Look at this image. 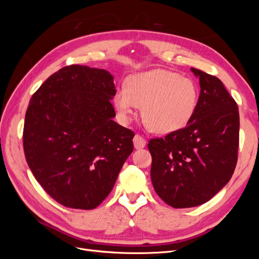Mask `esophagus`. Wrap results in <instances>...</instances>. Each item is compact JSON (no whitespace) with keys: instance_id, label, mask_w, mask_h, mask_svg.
Masks as SVG:
<instances>
[{"instance_id":"obj_1","label":"esophagus","mask_w":259,"mask_h":259,"mask_svg":"<svg viewBox=\"0 0 259 259\" xmlns=\"http://www.w3.org/2000/svg\"><path fill=\"white\" fill-rule=\"evenodd\" d=\"M133 142H134V146L136 149H143L146 146V140L144 137H142L140 135H135L134 139H133Z\"/></svg>"}]
</instances>
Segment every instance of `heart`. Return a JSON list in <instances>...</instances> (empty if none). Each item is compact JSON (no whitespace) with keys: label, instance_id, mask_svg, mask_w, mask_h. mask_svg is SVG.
<instances>
[{"label":"heart","instance_id":"b5f03b06","mask_svg":"<svg viewBox=\"0 0 259 259\" xmlns=\"http://www.w3.org/2000/svg\"><path fill=\"white\" fill-rule=\"evenodd\" d=\"M199 90L189 77L164 69H153L131 75L127 88L114 95V106L123 120H127L142 106L145 124L154 133L167 134L186 126L195 111Z\"/></svg>","mask_w":259,"mask_h":259}]
</instances>
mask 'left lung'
Masks as SVG:
<instances>
[{
    "label": "left lung",
    "mask_w": 259,
    "mask_h": 259,
    "mask_svg": "<svg viewBox=\"0 0 259 259\" xmlns=\"http://www.w3.org/2000/svg\"><path fill=\"white\" fill-rule=\"evenodd\" d=\"M199 77L197 108L186 127L148 144L151 182L171 207L209 201L228 184L238 161V105L218 77L191 68Z\"/></svg>",
    "instance_id": "left-lung-1"
}]
</instances>
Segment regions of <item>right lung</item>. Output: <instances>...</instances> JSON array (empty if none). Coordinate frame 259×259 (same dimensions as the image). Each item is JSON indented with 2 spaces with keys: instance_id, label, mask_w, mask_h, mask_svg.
Instances as JSON below:
<instances>
[{
  "instance_id": "right-lung-1",
  "label": "right lung",
  "mask_w": 259,
  "mask_h": 259,
  "mask_svg": "<svg viewBox=\"0 0 259 259\" xmlns=\"http://www.w3.org/2000/svg\"><path fill=\"white\" fill-rule=\"evenodd\" d=\"M113 76L72 65L52 74L30 99L23 126L28 165L61 205L93 209L111 192L134 150L131 130L113 121Z\"/></svg>"
}]
</instances>
